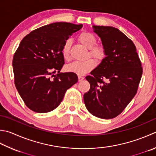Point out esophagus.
<instances>
[{"label": "esophagus", "instance_id": "1", "mask_svg": "<svg viewBox=\"0 0 156 156\" xmlns=\"http://www.w3.org/2000/svg\"><path fill=\"white\" fill-rule=\"evenodd\" d=\"M78 80L79 81H82V80H83L84 79V78L83 77V76H80V75H78Z\"/></svg>", "mask_w": 156, "mask_h": 156}]
</instances>
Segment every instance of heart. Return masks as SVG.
Segmentation results:
<instances>
[{"instance_id": "b5f03b06", "label": "heart", "mask_w": 156, "mask_h": 156, "mask_svg": "<svg viewBox=\"0 0 156 156\" xmlns=\"http://www.w3.org/2000/svg\"><path fill=\"white\" fill-rule=\"evenodd\" d=\"M78 41L89 48V55L97 62H101L105 56V51L103 46L97 44V39L92 33L84 32L78 36ZM70 47L71 41L67 40L64 42L62 48V54L64 59L67 61L70 59ZM94 67V62L92 59H88L84 62H74L66 66V69L68 72L74 73L78 75H84L92 70Z\"/></svg>"}]
</instances>
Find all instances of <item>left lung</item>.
Instances as JSON below:
<instances>
[{"mask_svg": "<svg viewBox=\"0 0 156 156\" xmlns=\"http://www.w3.org/2000/svg\"><path fill=\"white\" fill-rule=\"evenodd\" d=\"M106 57L87 76L89 90L84 94L86 108L97 118L112 119L124 111L137 92L143 68L133 42L110 26H93Z\"/></svg>", "mask_w": 156, "mask_h": 156, "instance_id": "8db88e82", "label": "left lung"}]
</instances>
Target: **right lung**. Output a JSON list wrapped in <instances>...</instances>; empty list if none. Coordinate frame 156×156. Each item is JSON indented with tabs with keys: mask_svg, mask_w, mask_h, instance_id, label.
Listing matches in <instances>:
<instances>
[{
	"mask_svg": "<svg viewBox=\"0 0 156 156\" xmlns=\"http://www.w3.org/2000/svg\"><path fill=\"white\" fill-rule=\"evenodd\" d=\"M82 25L67 22L48 24L24 37L13 59L15 85L26 105L36 113L53 111L66 90L78 82L74 73H61L62 48Z\"/></svg>",
	"mask_w": 156,
	"mask_h": 156,
	"instance_id": "1",
	"label": "right lung"
}]
</instances>
